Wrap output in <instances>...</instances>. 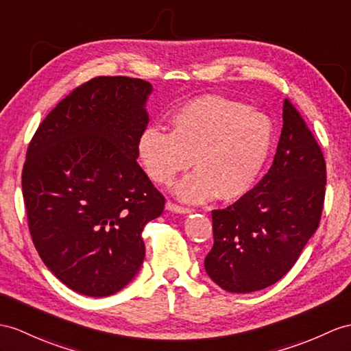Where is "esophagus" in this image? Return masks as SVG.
<instances>
[{"mask_svg": "<svg viewBox=\"0 0 351 351\" xmlns=\"http://www.w3.org/2000/svg\"><path fill=\"white\" fill-rule=\"evenodd\" d=\"M165 208H167L168 211H173V213H180V215H187V213H191V208L182 207V205H177V204H174V202H171V201H168V202L165 204Z\"/></svg>", "mask_w": 351, "mask_h": 351, "instance_id": "1", "label": "esophagus"}]
</instances>
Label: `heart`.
Masks as SVG:
<instances>
[{"label": "heart", "instance_id": "obj_1", "mask_svg": "<svg viewBox=\"0 0 351 351\" xmlns=\"http://www.w3.org/2000/svg\"><path fill=\"white\" fill-rule=\"evenodd\" d=\"M169 122L171 132L149 126L138 138V156L153 182L169 183L192 162L196 171L173 187L186 202L230 201L252 189L274 135L267 114L210 93L186 101Z\"/></svg>", "mask_w": 351, "mask_h": 351}]
</instances>
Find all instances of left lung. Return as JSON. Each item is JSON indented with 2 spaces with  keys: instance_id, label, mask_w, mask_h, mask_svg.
I'll use <instances>...</instances> for the list:
<instances>
[{
  "instance_id": "obj_1",
  "label": "left lung",
  "mask_w": 351,
  "mask_h": 351,
  "mask_svg": "<svg viewBox=\"0 0 351 351\" xmlns=\"http://www.w3.org/2000/svg\"><path fill=\"white\" fill-rule=\"evenodd\" d=\"M326 162L302 116L289 99L274 162L252 191L213 210L215 244L204 267L232 293L262 290L286 276L319 228Z\"/></svg>"
}]
</instances>
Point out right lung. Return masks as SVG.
Segmentation results:
<instances>
[{"label": "right lung", "mask_w": 351, "mask_h": 351, "mask_svg": "<svg viewBox=\"0 0 351 351\" xmlns=\"http://www.w3.org/2000/svg\"><path fill=\"white\" fill-rule=\"evenodd\" d=\"M152 84L95 77L50 111L34 134L22 171L32 243L77 293L110 296L136 276L141 232L165 198L136 164L149 123Z\"/></svg>", "instance_id": "obj_1"}]
</instances>
